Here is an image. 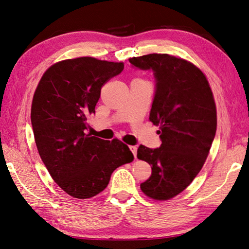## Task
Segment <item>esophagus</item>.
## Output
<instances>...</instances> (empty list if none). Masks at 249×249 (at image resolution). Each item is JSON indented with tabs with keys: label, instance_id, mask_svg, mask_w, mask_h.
Instances as JSON below:
<instances>
[{
	"label": "esophagus",
	"instance_id": "1",
	"mask_svg": "<svg viewBox=\"0 0 249 249\" xmlns=\"http://www.w3.org/2000/svg\"><path fill=\"white\" fill-rule=\"evenodd\" d=\"M129 150L131 151V153H133L135 158H136V155H137V147H136L135 145H130V146H129Z\"/></svg>",
	"mask_w": 249,
	"mask_h": 249
}]
</instances>
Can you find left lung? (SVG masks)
Returning <instances> with one entry per match:
<instances>
[{"mask_svg": "<svg viewBox=\"0 0 249 249\" xmlns=\"http://www.w3.org/2000/svg\"><path fill=\"white\" fill-rule=\"evenodd\" d=\"M156 79L150 121L158 126L161 145H140L137 157L150 163L151 177L140 188L147 197L169 200L181 194L202 169L217 127V112L210 83L192 62L167 53L131 57Z\"/></svg>", "mask_w": 249, "mask_h": 249, "instance_id": "obj_1", "label": "left lung"}]
</instances>
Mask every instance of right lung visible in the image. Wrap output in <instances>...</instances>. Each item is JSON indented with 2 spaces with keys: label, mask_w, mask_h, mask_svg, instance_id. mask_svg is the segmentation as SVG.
<instances>
[{
  "label": "right lung",
  "mask_w": 249,
  "mask_h": 249,
  "mask_svg": "<svg viewBox=\"0 0 249 249\" xmlns=\"http://www.w3.org/2000/svg\"><path fill=\"white\" fill-rule=\"evenodd\" d=\"M123 68V62L91 56L63 60L44 72L35 89L31 122L37 151L53 181L73 198L102 193L115 169L134 160L119 139L86 133L104 84Z\"/></svg>",
  "instance_id": "right-lung-1"
}]
</instances>
